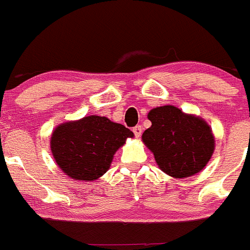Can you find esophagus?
I'll list each match as a JSON object with an SVG mask.
<instances>
[{"mask_svg":"<svg viewBox=\"0 0 250 250\" xmlns=\"http://www.w3.org/2000/svg\"><path fill=\"white\" fill-rule=\"evenodd\" d=\"M132 131H133V133H135L136 137L138 138V137H140V136H141V133H142V127H141L140 125L135 126V127L132 128Z\"/></svg>","mask_w":250,"mask_h":250,"instance_id":"esophagus-1","label":"esophagus"}]
</instances>
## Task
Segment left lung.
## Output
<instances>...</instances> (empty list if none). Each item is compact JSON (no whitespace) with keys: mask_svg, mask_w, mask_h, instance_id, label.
I'll return each instance as SVG.
<instances>
[{"mask_svg":"<svg viewBox=\"0 0 250 250\" xmlns=\"http://www.w3.org/2000/svg\"><path fill=\"white\" fill-rule=\"evenodd\" d=\"M148 119L152 126L143 132L142 141L162 171L185 179L204 169L215 148L214 135L206 120L174 105L153 108Z\"/></svg>","mask_w":250,"mask_h":250,"instance_id":"8db88e82","label":"left lung"}]
</instances>
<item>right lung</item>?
<instances>
[{"instance_id":"right-lung-1","label":"right lung","mask_w":250,"mask_h":250,"mask_svg":"<svg viewBox=\"0 0 250 250\" xmlns=\"http://www.w3.org/2000/svg\"><path fill=\"white\" fill-rule=\"evenodd\" d=\"M133 132L105 117L63 123L52 132L51 150L62 171L76 181H95L107 172L115 152Z\"/></svg>"}]
</instances>
